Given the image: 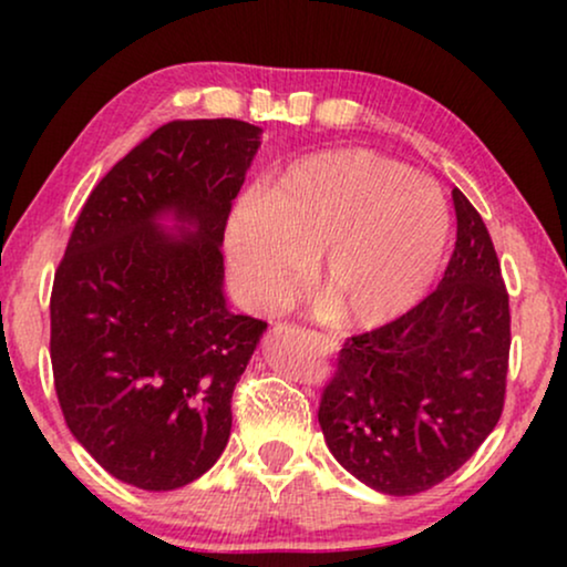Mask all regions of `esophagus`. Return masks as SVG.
Listing matches in <instances>:
<instances>
[{
    "instance_id": "esophagus-1",
    "label": "esophagus",
    "mask_w": 567,
    "mask_h": 567,
    "mask_svg": "<svg viewBox=\"0 0 567 567\" xmlns=\"http://www.w3.org/2000/svg\"><path fill=\"white\" fill-rule=\"evenodd\" d=\"M309 336H312L315 338V343H317V348H320V351L324 353V355H328V353H332V351H336V340H332V338H328V336H322V332H309Z\"/></svg>"
}]
</instances>
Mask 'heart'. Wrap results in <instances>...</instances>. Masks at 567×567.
Returning <instances> with one entry per match:
<instances>
[{
  "label": "heart",
  "mask_w": 567,
  "mask_h": 567,
  "mask_svg": "<svg viewBox=\"0 0 567 567\" xmlns=\"http://www.w3.org/2000/svg\"><path fill=\"white\" fill-rule=\"evenodd\" d=\"M452 208L433 181L367 150L286 169L227 227V266L247 307L276 309L317 260L315 291L348 328L413 309L444 262Z\"/></svg>",
  "instance_id": "1"
}]
</instances>
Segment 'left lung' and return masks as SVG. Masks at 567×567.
<instances>
[{"label":"left lung","mask_w":567,"mask_h":567,"mask_svg":"<svg viewBox=\"0 0 567 567\" xmlns=\"http://www.w3.org/2000/svg\"><path fill=\"white\" fill-rule=\"evenodd\" d=\"M456 243L444 278L398 320L348 338L317 421L363 485L415 495L454 475L501 421L508 291L477 208L452 190Z\"/></svg>","instance_id":"left-lung-1"}]
</instances>
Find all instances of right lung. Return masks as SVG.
<instances>
[{
    "label": "right lung",
    "mask_w": 567,
    "mask_h": 567,
    "mask_svg": "<svg viewBox=\"0 0 567 567\" xmlns=\"http://www.w3.org/2000/svg\"><path fill=\"white\" fill-rule=\"evenodd\" d=\"M258 146L252 123L169 121L115 162L69 237L53 384L72 436L121 483L175 491L227 446L231 392L268 328L224 299V229ZM165 213L181 236L158 227Z\"/></svg>",
    "instance_id": "right-lung-1"
}]
</instances>
